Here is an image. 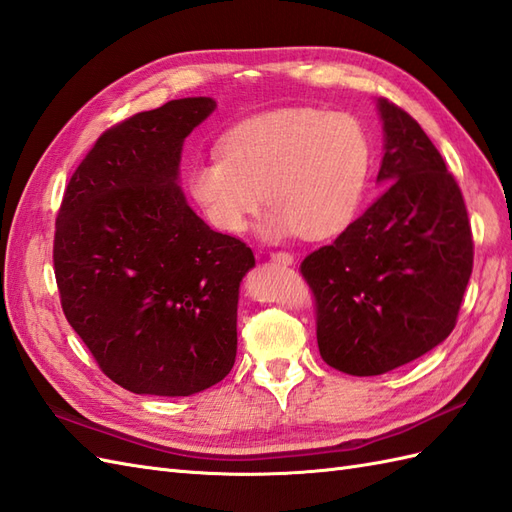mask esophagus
<instances>
[{"mask_svg":"<svg viewBox=\"0 0 512 512\" xmlns=\"http://www.w3.org/2000/svg\"><path fill=\"white\" fill-rule=\"evenodd\" d=\"M269 256L273 263H278V265H284V267L293 265V254H289V252H271Z\"/></svg>","mask_w":512,"mask_h":512,"instance_id":"esophagus-1","label":"esophagus"}]
</instances>
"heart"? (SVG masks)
I'll return each mask as SVG.
<instances>
[{"label":"heart","mask_w":512,"mask_h":512,"mask_svg":"<svg viewBox=\"0 0 512 512\" xmlns=\"http://www.w3.org/2000/svg\"><path fill=\"white\" fill-rule=\"evenodd\" d=\"M215 152L186 171V191L210 226L241 234L265 197V234L299 232L310 241L330 239L354 221L373 160L363 123L310 106L234 123L219 134Z\"/></svg>","instance_id":"heart-1"}]
</instances>
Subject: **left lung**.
Here are the masks:
<instances>
[{
	"mask_svg": "<svg viewBox=\"0 0 512 512\" xmlns=\"http://www.w3.org/2000/svg\"><path fill=\"white\" fill-rule=\"evenodd\" d=\"M389 184L299 273L315 295L319 354L350 376H380L430 352L456 326L473 269L460 186L406 110L380 99Z\"/></svg>",
	"mask_w": 512,
	"mask_h": 512,
	"instance_id": "left-lung-1",
	"label": "left lung"
}]
</instances>
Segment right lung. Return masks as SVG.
Segmentation results:
<instances>
[{
  "instance_id": "right-lung-1",
  "label": "right lung",
  "mask_w": 512,
  "mask_h": 512,
  "mask_svg": "<svg viewBox=\"0 0 512 512\" xmlns=\"http://www.w3.org/2000/svg\"><path fill=\"white\" fill-rule=\"evenodd\" d=\"M215 99H173L108 128L73 171L56 217L62 313L123 389L180 397L228 376L241 239L210 230L178 186L182 143Z\"/></svg>"
}]
</instances>
